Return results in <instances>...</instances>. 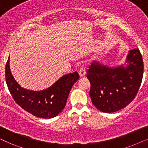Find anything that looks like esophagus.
Listing matches in <instances>:
<instances>
[{"instance_id": "34e87169", "label": "esophagus", "mask_w": 148, "mask_h": 148, "mask_svg": "<svg viewBox=\"0 0 148 148\" xmlns=\"http://www.w3.org/2000/svg\"><path fill=\"white\" fill-rule=\"evenodd\" d=\"M86 69H85L84 66H82L79 70V75L80 77H84L86 75Z\"/></svg>"}]
</instances>
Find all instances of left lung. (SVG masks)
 Masks as SVG:
<instances>
[{"instance_id":"obj_1","label":"left lung","mask_w":148,"mask_h":148,"mask_svg":"<svg viewBox=\"0 0 148 148\" xmlns=\"http://www.w3.org/2000/svg\"><path fill=\"white\" fill-rule=\"evenodd\" d=\"M129 65L111 68L93 61L87 71L93 104L103 112H114L129 105L137 96L142 82L143 63L138 48L130 50Z\"/></svg>"}]
</instances>
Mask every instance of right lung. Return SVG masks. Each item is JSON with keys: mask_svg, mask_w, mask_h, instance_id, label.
Here are the masks:
<instances>
[{"mask_svg": "<svg viewBox=\"0 0 148 148\" xmlns=\"http://www.w3.org/2000/svg\"><path fill=\"white\" fill-rule=\"evenodd\" d=\"M6 82L10 94L15 102L34 116L42 119L55 117L63 110L75 83L79 79L78 73L64 75L52 86L36 92L22 88L12 75L9 66V57L6 63Z\"/></svg>", "mask_w": 148, "mask_h": 148, "instance_id": "add662e5", "label": "right lung"}]
</instances>
